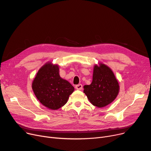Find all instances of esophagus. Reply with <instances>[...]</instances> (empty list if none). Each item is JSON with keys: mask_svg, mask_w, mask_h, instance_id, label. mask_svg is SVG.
I'll list each match as a JSON object with an SVG mask.
<instances>
[{"mask_svg": "<svg viewBox=\"0 0 151 151\" xmlns=\"http://www.w3.org/2000/svg\"><path fill=\"white\" fill-rule=\"evenodd\" d=\"M75 88H76L77 90H81V89H83V85L81 84L76 85V86H75Z\"/></svg>", "mask_w": 151, "mask_h": 151, "instance_id": "34e87169", "label": "esophagus"}]
</instances>
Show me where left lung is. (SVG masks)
<instances>
[{
	"instance_id": "8db88e82",
	"label": "left lung",
	"mask_w": 151,
	"mask_h": 151,
	"mask_svg": "<svg viewBox=\"0 0 151 151\" xmlns=\"http://www.w3.org/2000/svg\"><path fill=\"white\" fill-rule=\"evenodd\" d=\"M119 91V86L112 70L102 63L94 67L92 83L84 86V93L91 104L99 108L113 101Z\"/></svg>"
}]
</instances>
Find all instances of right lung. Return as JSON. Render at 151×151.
<instances>
[{
  "label": "right lung",
  "instance_id": "1",
  "mask_svg": "<svg viewBox=\"0 0 151 151\" xmlns=\"http://www.w3.org/2000/svg\"><path fill=\"white\" fill-rule=\"evenodd\" d=\"M59 67L48 63L39 70L32 83V89L42 105L56 110L67 102L74 88L60 78Z\"/></svg>",
  "mask_w": 151,
  "mask_h": 151
}]
</instances>
